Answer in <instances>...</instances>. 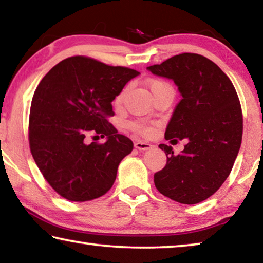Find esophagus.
<instances>
[{
  "instance_id": "esophagus-1",
  "label": "esophagus",
  "mask_w": 263,
  "mask_h": 263,
  "mask_svg": "<svg viewBox=\"0 0 263 263\" xmlns=\"http://www.w3.org/2000/svg\"><path fill=\"white\" fill-rule=\"evenodd\" d=\"M135 147L138 148L140 151H145V150H150L152 145L150 143H145V142H136Z\"/></svg>"
}]
</instances>
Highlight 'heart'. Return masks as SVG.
Segmentation results:
<instances>
[{
  "instance_id": "obj_1",
  "label": "heart",
  "mask_w": 263,
  "mask_h": 263,
  "mask_svg": "<svg viewBox=\"0 0 263 263\" xmlns=\"http://www.w3.org/2000/svg\"><path fill=\"white\" fill-rule=\"evenodd\" d=\"M148 89H150V92L155 91L156 88L158 87H171V86L167 84V82L163 81V80H151L150 82H148ZM125 92H126V89H123L118 96L116 97L115 99V104L116 105H120L121 103H123L124 100V97H125ZM130 126L132 130H135L137 132L139 133H143V135H150L151 133V127L148 126V125H146L144 123V121H135V123H131Z\"/></svg>"
}]
</instances>
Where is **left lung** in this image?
I'll return each instance as SVG.
<instances>
[{"instance_id":"left-lung-1","label":"left lung","mask_w":263,"mask_h":263,"mask_svg":"<svg viewBox=\"0 0 263 263\" xmlns=\"http://www.w3.org/2000/svg\"><path fill=\"white\" fill-rule=\"evenodd\" d=\"M175 82L182 99L165 131V139L186 145L179 155L159 144L166 165L154 176L160 194L183 204L204 201L219 189L240 151L243 120L232 81L216 64L199 54L183 53L146 68Z\"/></svg>"}]
</instances>
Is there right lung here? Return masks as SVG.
Masks as SVG:
<instances>
[{
	"mask_svg": "<svg viewBox=\"0 0 263 263\" xmlns=\"http://www.w3.org/2000/svg\"><path fill=\"white\" fill-rule=\"evenodd\" d=\"M139 72L94 59L72 57L40 81L31 100L29 145L46 181L74 202L98 198L111 189L118 166L133 143L109 124L112 101ZM88 133L107 137L104 144L84 142Z\"/></svg>",
	"mask_w": 263,
	"mask_h": 263,
	"instance_id": "right-lung-1",
	"label": "right lung"
}]
</instances>
